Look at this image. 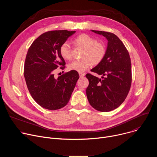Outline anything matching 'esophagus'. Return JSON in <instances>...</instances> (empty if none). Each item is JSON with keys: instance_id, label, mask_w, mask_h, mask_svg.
Here are the masks:
<instances>
[{"instance_id": "obj_1", "label": "esophagus", "mask_w": 157, "mask_h": 157, "mask_svg": "<svg viewBox=\"0 0 157 157\" xmlns=\"http://www.w3.org/2000/svg\"><path fill=\"white\" fill-rule=\"evenodd\" d=\"M79 77L80 78H82L85 76V74L84 73H79Z\"/></svg>"}]
</instances>
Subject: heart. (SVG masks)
<instances>
[{"label": "heart", "mask_w": 157, "mask_h": 157, "mask_svg": "<svg viewBox=\"0 0 157 157\" xmlns=\"http://www.w3.org/2000/svg\"><path fill=\"white\" fill-rule=\"evenodd\" d=\"M76 46L83 48L82 58L72 61L68 66L71 71L83 72L93 64H99L104 59L106 54L104 44L87 34L77 36L73 40ZM59 53L64 59H70L72 57L71 48L69 43L65 41L59 47Z\"/></svg>", "instance_id": "1"}]
</instances>
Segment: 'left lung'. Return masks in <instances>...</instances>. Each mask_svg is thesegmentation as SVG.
<instances>
[{"mask_svg": "<svg viewBox=\"0 0 157 157\" xmlns=\"http://www.w3.org/2000/svg\"><path fill=\"white\" fill-rule=\"evenodd\" d=\"M108 40L105 56L91 71L102 75V79L87 73L89 80L86 96L91 105L101 112H109L126 99L132 84L131 61L128 52L122 41L114 33L92 30Z\"/></svg>", "mask_w": 157, "mask_h": 157, "instance_id": "1", "label": "left lung"}]
</instances>
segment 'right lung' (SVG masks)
I'll return each mask as SVG.
<instances>
[{
    "instance_id": "1",
    "label": "right lung",
    "mask_w": 157,
    "mask_h": 157,
    "mask_svg": "<svg viewBox=\"0 0 157 157\" xmlns=\"http://www.w3.org/2000/svg\"><path fill=\"white\" fill-rule=\"evenodd\" d=\"M75 32L66 30L44 32L29 48L24 64L25 79L33 99L44 109L55 110L64 107L79 78L75 71L64 73L57 79L53 75L55 70L65 68L59 47Z\"/></svg>"
}]
</instances>
